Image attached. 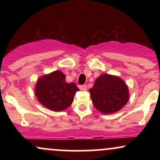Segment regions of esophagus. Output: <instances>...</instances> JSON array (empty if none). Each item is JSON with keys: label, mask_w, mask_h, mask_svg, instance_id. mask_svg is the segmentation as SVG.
<instances>
[{"label": "esophagus", "mask_w": 160, "mask_h": 160, "mask_svg": "<svg viewBox=\"0 0 160 160\" xmlns=\"http://www.w3.org/2000/svg\"><path fill=\"white\" fill-rule=\"evenodd\" d=\"M80 89L81 91H86V89H87V88H86V85H82V86H80Z\"/></svg>", "instance_id": "1"}]
</instances>
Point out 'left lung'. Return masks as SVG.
Masks as SVG:
<instances>
[{"instance_id": "8db88e82", "label": "left lung", "mask_w": 160, "mask_h": 160, "mask_svg": "<svg viewBox=\"0 0 160 160\" xmlns=\"http://www.w3.org/2000/svg\"><path fill=\"white\" fill-rule=\"evenodd\" d=\"M89 92L93 105L104 114L119 111L126 105L129 98L128 86L124 80L108 74L100 75Z\"/></svg>"}]
</instances>
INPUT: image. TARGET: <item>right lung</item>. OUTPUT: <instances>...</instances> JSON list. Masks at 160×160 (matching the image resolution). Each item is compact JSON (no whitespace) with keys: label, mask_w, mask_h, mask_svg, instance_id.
<instances>
[{"label":"right lung","mask_w":160,"mask_h":160,"mask_svg":"<svg viewBox=\"0 0 160 160\" xmlns=\"http://www.w3.org/2000/svg\"><path fill=\"white\" fill-rule=\"evenodd\" d=\"M62 71H52L38 79L34 93L43 107L53 111H62L72 104L75 93L79 91L74 82H66Z\"/></svg>","instance_id":"right-lung-1"}]
</instances>
